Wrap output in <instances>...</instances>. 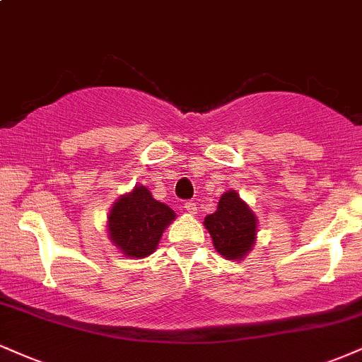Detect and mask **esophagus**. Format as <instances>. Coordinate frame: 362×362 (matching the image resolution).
Wrapping results in <instances>:
<instances>
[{
  "instance_id": "34e87169",
  "label": "esophagus",
  "mask_w": 362,
  "mask_h": 362,
  "mask_svg": "<svg viewBox=\"0 0 362 362\" xmlns=\"http://www.w3.org/2000/svg\"><path fill=\"white\" fill-rule=\"evenodd\" d=\"M184 209L189 212V214H197V206H195V202H192V200L184 202Z\"/></svg>"
}]
</instances>
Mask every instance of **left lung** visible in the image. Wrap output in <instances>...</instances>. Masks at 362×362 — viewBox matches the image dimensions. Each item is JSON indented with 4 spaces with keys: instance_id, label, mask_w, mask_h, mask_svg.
<instances>
[{
    "instance_id": "obj_1",
    "label": "left lung",
    "mask_w": 362,
    "mask_h": 362,
    "mask_svg": "<svg viewBox=\"0 0 362 362\" xmlns=\"http://www.w3.org/2000/svg\"><path fill=\"white\" fill-rule=\"evenodd\" d=\"M258 219L236 190L221 195L217 211L204 219L214 247L226 259H241L251 251L258 233Z\"/></svg>"
}]
</instances>
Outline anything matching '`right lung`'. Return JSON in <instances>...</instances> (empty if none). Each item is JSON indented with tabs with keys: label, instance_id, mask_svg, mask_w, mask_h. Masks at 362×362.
<instances>
[{
	"label": "right lung",
	"instance_id": "obj_1",
	"mask_svg": "<svg viewBox=\"0 0 362 362\" xmlns=\"http://www.w3.org/2000/svg\"><path fill=\"white\" fill-rule=\"evenodd\" d=\"M173 219L175 212L172 209L155 200L145 185H136L112 204L107 230L124 256L146 258L156 250L165 228Z\"/></svg>",
	"mask_w": 362,
	"mask_h": 362
}]
</instances>
